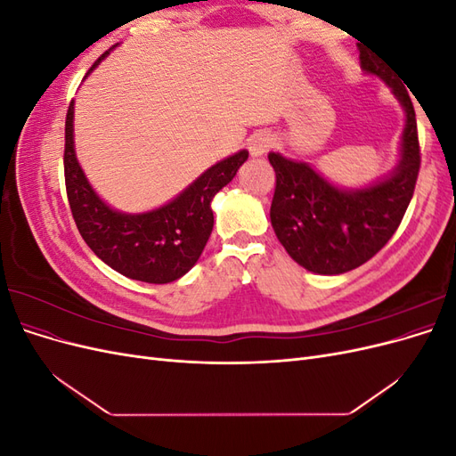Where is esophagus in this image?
I'll return each mask as SVG.
<instances>
[{"label": "esophagus", "instance_id": "1", "mask_svg": "<svg viewBox=\"0 0 456 456\" xmlns=\"http://www.w3.org/2000/svg\"><path fill=\"white\" fill-rule=\"evenodd\" d=\"M273 136L270 133H256L251 136L249 141V151L253 158H258L262 154H266V151L273 146Z\"/></svg>", "mask_w": 456, "mask_h": 456}]
</instances>
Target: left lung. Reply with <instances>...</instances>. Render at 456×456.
<instances>
[{
  "label": "left lung",
  "instance_id": "left-lung-1",
  "mask_svg": "<svg viewBox=\"0 0 456 456\" xmlns=\"http://www.w3.org/2000/svg\"><path fill=\"white\" fill-rule=\"evenodd\" d=\"M362 70L380 77L405 112L395 167L360 188H342L310 163L270 151L275 191L272 228L297 265L322 275L350 272L375 256L394 236L415 191L420 150L415 108L407 89L386 68L360 51Z\"/></svg>",
  "mask_w": 456,
  "mask_h": 456
}]
</instances>
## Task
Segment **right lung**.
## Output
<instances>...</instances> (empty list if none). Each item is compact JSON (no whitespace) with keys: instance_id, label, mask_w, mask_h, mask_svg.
I'll return each mask as SVG.
<instances>
[{"instance_id":"1","label":"right lung","mask_w":456,"mask_h":456,"mask_svg":"<svg viewBox=\"0 0 456 456\" xmlns=\"http://www.w3.org/2000/svg\"><path fill=\"white\" fill-rule=\"evenodd\" d=\"M112 49L89 68L86 79ZM64 133L66 194L76 226L91 251L112 270L136 281L159 285L183 278L200 260L213 232V198L236 176L249 151L240 150L211 165L181 194L156 209L123 213L96 194L77 161L74 101L68 108Z\"/></svg>"}]
</instances>
